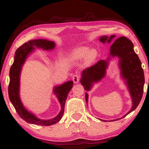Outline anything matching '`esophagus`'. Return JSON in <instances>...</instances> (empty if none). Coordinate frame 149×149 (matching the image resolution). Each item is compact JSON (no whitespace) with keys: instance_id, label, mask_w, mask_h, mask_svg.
Instances as JSON below:
<instances>
[{"instance_id":"34e87169","label":"esophagus","mask_w":149,"mask_h":149,"mask_svg":"<svg viewBox=\"0 0 149 149\" xmlns=\"http://www.w3.org/2000/svg\"><path fill=\"white\" fill-rule=\"evenodd\" d=\"M72 80L74 83H79L80 80V75L79 74H75L73 75L72 77Z\"/></svg>"}]
</instances>
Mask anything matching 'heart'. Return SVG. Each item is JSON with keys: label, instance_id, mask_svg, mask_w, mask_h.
I'll list each match as a JSON object with an SVG mask.
<instances>
[{"label": "heart", "instance_id": "1", "mask_svg": "<svg viewBox=\"0 0 149 149\" xmlns=\"http://www.w3.org/2000/svg\"><path fill=\"white\" fill-rule=\"evenodd\" d=\"M72 60H80L85 57V64L90 65L94 62L98 57V52L95 48L90 49L87 46H81L74 49L69 55Z\"/></svg>", "mask_w": 149, "mask_h": 149}]
</instances>
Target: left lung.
<instances>
[{"mask_svg":"<svg viewBox=\"0 0 149 149\" xmlns=\"http://www.w3.org/2000/svg\"><path fill=\"white\" fill-rule=\"evenodd\" d=\"M115 36V35L103 36L100 37V40L103 43H110ZM109 55L112 57L117 56L119 58L121 77L125 80L132 97V107L128 113L122 117L124 118L134 111L141 100L145 84L144 72L141 67V62L134 49V44L131 40L125 36L116 39L111 46ZM110 58L109 57L107 60H100L94 65L86 68L82 72L80 83L84 86L85 90H90L93 83L100 81L105 77L106 70L108 67V60ZM85 97L88 103L87 93H86ZM119 119L113 120V121Z\"/></svg>","mask_w":149,"mask_h":149,"instance_id":"1","label":"left lung"}]
</instances>
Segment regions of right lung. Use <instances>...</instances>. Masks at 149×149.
Here are the masks:
<instances>
[{"label": "right lung", "instance_id": "obj_1", "mask_svg": "<svg viewBox=\"0 0 149 149\" xmlns=\"http://www.w3.org/2000/svg\"><path fill=\"white\" fill-rule=\"evenodd\" d=\"M56 46L54 42L46 39H37L28 41L17 49L15 53L14 61L10 70V83L8 86V95L10 100L19 116L28 123L40 125V126H51L56 124L61 119L64 113L65 103L68 93L73 86L72 80L65 82L61 85L54 87V93L56 95L60 104L61 110L58 115L50 120H42L38 118L31 112L28 111L21 101L19 97L20 74L23 65L29 55L35 50V47L42 48L44 50H52Z\"/></svg>", "mask_w": 149, "mask_h": 149}]
</instances>
